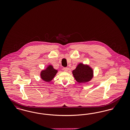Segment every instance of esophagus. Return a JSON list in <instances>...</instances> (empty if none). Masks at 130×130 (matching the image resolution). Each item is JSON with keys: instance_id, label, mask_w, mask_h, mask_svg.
Instances as JSON below:
<instances>
[{"instance_id": "34e87169", "label": "esophagus", "mask_w": 130, "mask_h": 130, "mask_svg": "<svg viewBox=\"0 0 130 130\" xmlns=\"http://www.w3.org/2000/svg\"><path fill=\"white\" fill-rule=\"evenodd\" d=\"M63 71H64V72H67L68 71V68H67V67L63 68Z\"/></svg>"}]
</instances>
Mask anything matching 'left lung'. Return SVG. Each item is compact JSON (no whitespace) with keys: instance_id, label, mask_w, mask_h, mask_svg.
Segmentation results:
<instances>
[{"instance_id":"obj_1","label":"left lung","mask_w":130,"mask_h":130,"mask_svg":"<svg viewBox=\"0 0 130 130\" xmlns=\"http://www.w3.org/2000/svg\"><path fill=\"white\" fill-rule=\"evenodd\" d=\"M74 79L78 83H85L91 80L93 77L92 68L89 65L79 63L76 68L72 71Z\"/></svg>"}]
</instances>
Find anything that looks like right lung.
<instances>
[{"label": "right lung", "mask_w": 130, "mask_h": 130, "mask_svg": "<svg viewBox=\"0 0 130 130\" xmlns=\"http://www.w3.org/2000/svg\"><path fill=\"white\" fill-rule=\"evenodd\" d=\"M58 71L54 69L52 65H49L46 68L42 70L40 72L41 78L46 82H50L56 76Z\"/></svg>", "instance_id": "right-lung-1"}]
</instances>
